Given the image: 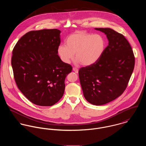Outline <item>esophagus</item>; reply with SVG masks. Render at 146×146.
Listing matches in <instances>:
<instances>
[{
  "label": "esophagus",
  "instance_id": "1",
  "mask_svg": "<svg viewBox=\"0 0 146 146\" xmlns=\"http://www.w3.org/2000/svg\"><path fill=\"white\" fill-rule=\"evenodd\" d=\"M72 70L75 72V73H78L79 72V70L77 68H75V67H74L72 68Z\"/></svg>",
  "mask_w": 146,
  "mask_h": 146
}]
</instances>
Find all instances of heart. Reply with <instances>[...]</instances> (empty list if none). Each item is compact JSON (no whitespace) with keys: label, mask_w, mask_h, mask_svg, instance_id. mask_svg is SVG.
I'll return each instance as SVG.
<instances>
[{"label":"heart","mask_w":146,"mask_h":146,"mask_svg":"<svg viewBox=\"0 0 146 146\" xmlns=\"http://www.w3.org/2000/svg\"><path fill=\"white\" fill-rule=\"evenodd\" d=\"M105 46V40L102 35L76 31L67 38L66 45L58 46L57 53L65 63H70L75 53L76 62L88 66L99 60L104 52Z\"/></svg>","instance_id":"b5f03b06"}]
</instances>
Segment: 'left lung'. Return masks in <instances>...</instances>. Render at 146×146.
Here are the masks:
<instances>
[{
    "mask_svg": "<svg viewBox=\"0 0 146 146\" xmlns=\"http://www.w3.org/2000/svg\"><path fill=\"white\" fill-rule=\"evenodd\" d=\"M104 33L108 45L99 60L81 68L79 76L83 94L91 104L100 106L121 96L133 73L135 58L125 37L110 28H95Z\"/></svg>",
    "mask_w": 146,
    "mask_h": 146,
    "instance_id": "obj_1",
    "label": "left lung"
}]
</instances>
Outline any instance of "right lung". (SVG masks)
<instances>
[{"label": "right lung", "instance_id": "right-lung-1", "mask_svg": "<svg viewBox=\"0 0 146 146\" xmlns=\"http://www.w3.org/2000/svg\"><path fill=\"white\" fill-rule=\"evenodd\" d=\"M61 33L58 29L29 31L13 48L11 64L15 80L34 104L51 106L64 94V80L72 67L58 55Z\"/></svg>", "mask_w": 146, "mask_h": 146}]
</instances>
